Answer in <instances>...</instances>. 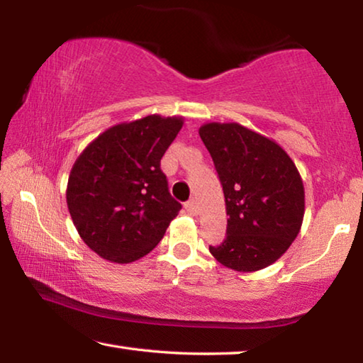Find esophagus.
<instances>
[{"instance_id":"obj_1","label":"esophagus","mask_w":363,"mask_h":363,"mask_svg":"<svg viewBox=\"0 0 363 363\" xmlns=\"http://www.w3.org/2000/svg\"><path fill=\"white\" fill-rule=\"evenodd\" d=\"M186 210L190 213V214H199V203H196V200H189L186 203Z\"/></svg>"}]
</instances>
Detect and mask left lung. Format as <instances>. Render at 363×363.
Wrapping results in <instances>:
<instances>
[{"instance_id":"1","label":"left lung","mask_w":363,"mask_h":363,"mask_svg":"<svg viewBox=\"0 0 363 363\" xmlns=\"http://www.w3.org/2000/svg\"><path fill=\"white\" fill-rule=\"evenodd\" d=\"M200 138L224 190L227 235L210 247L237 272L270 266L290 248L304 218V186L296 164L275 143L238 123H205Z\"/></svg>"}]
</instances>
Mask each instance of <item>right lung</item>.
Segmentation results:
<instances>
[{"mask_svg": "<svg viewBox=\"0 0 363 363\" xmlns=\"http://www.w3.org/2000/svg\"><path fill=\"white\" fill-rule=\"evenodd\" d=\"M182 116L147 115L99 134L77 158L67 206L82 240L101 257L128 264L157 247L181 210L160 160Z\"/></svg>", "mask_w": 363, "mask_h": 363, "instance_id": "obj_1", "label": "right lung"}]
</instances>
